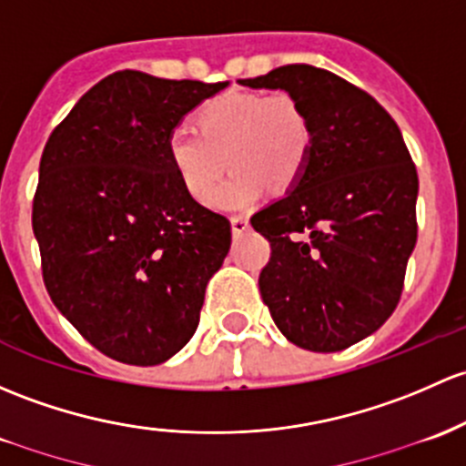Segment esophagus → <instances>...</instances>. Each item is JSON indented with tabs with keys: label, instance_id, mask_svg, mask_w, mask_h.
I'll return each mask as SVG.
<instances>
[{
	"label": "esophagus",
	"instance_id": "1",
	"mask_svg": "<svg viewBox=\"0 0 466 466\" xmlns=\"http://www.w3.org/2000/svg\"><path fill=\"white\" fill-rule=\"evenodd\" d=\"M249 228V220L246 217H232V232L243 234Z\"/></svg>",
	"mask_w": 466,
	"mask_h": 466
}]
</instances>
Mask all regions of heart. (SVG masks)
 I'll return each instance as SVG.
<instances>
[{"mask_svg":"<svg viewBox=\"0 0 466 466\" xmlns=\"http://www.w3.org/2000/svg\"><path fill=\"white\" fill-rule=\"evenodd\" d=\"M194 125L169 131L167 158L198 203L212 200L229 165L232 176L214 198L228 212L257 203L268 185H295L310 160V117L292 93H220L198 106Z\"/></svg>","mask_w":466,"mask_h":466,"instance_id":"1","label":"heart"}]
</instances>
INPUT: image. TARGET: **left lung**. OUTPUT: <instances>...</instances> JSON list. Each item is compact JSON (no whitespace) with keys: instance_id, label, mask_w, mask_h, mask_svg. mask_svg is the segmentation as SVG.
<instances>
[{"instance_id":"left-lung-1","label":"left lung","mask_w":466,"mask_h":466,"mask_svg":"<svg viewBox=\"0 0 466 466\" xmlns=\"http://www.w3.org/2000/svg\"><path fill=\"white\" fill-rule=\"evenodd\" d=\"M238 85L292 93L312 127L292 192L249 218L272 249L263 303L299 349H349L393 315L418 241V171L400 127L326 68L288 65Z\"/></svg>"}]
</instances>
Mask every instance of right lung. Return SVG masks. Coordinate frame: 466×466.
Masks as SVG:
<instances>
[{
  "label": "right lung",
  "instance_id": "obj_1",
  "mask_svg": "<svg viewBox=\"0 0 466 466\" xmlns=\"http://www.w3.org/2000/svg\"><path fill=\"white\" fill-rule=\"evenodd\" d=\"M228 82L117 71L48 136L33 198L42 277L57 310L111 360L156 366L196 332L232 225L196 203L167 134Z\"/></svg>",
  "mask_w": 466,
  "mask_h": 466
}]
</instances>
